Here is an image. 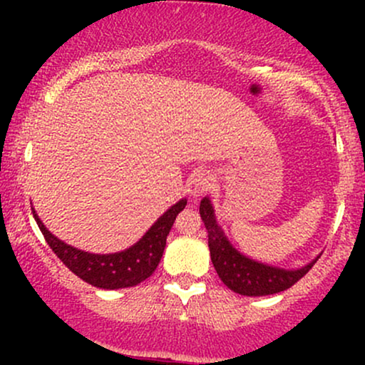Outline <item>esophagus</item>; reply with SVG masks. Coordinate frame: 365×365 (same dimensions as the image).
<instances>
[{
  "mask_svg": "<svg viewBox=\"0 0 365 365\" xmlns=\"http://www.w3.org/2000/svg\"><path fill=\"white\" fill-rule=\"evenodd\" d=\"M212 187V175L207 170H197L190 175V178L187 180V192L194 199L197 197L207 194V190H211Z\"/></svg>",
  "mask_w": 365,
  "mask_h": 365,
  "instance_id": "esophagus-1",
  "label": "esophagus"
}]
</instances>
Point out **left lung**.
Returning <instances> with one entry per match:
<instances>
[{"label":"left lung","instance_id":"8db88e82","mask_svg":"<svg viewBox=\"0 0 365 365\" xmlns=\"http://www.w3.org/2000/svg\"><path fill=\"white\" fill-rule=\"evenodd\" d=\"M200 217L207 230V244L211 252V261L217 276L226 287L235 293L247 297L273 295L288 290L300 278L309 273V269L316 264L319 255L314 261L297 269H284V267L271 266L250 259L237 250L225 235L223 228L217 225L215 207L209 197L200 200Z\"/></svg>","mask_w":365,"mask_h":365}]
</instances>
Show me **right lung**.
<instances>
[{"label": "right lung", "mask_w": 365, "mask_h": 365, "mask_svg": "<svg viewBox=\"0 0 365 365\" xmlns=\"http://www.w3.org/2000/svg\"><path fill=\"white\" fill-rule=\"evenodd\" d=\"M185 206L187 199H180L165 215L158 217L156 223L150 226L137 244L115 254H91L75 249L46 228L34 207L32 215L48 245L73 274L92 287L103 290H118V288L135 287L154 273L165 252L166 237L175 223V217Z\"/></svg>", "instance_id": "right-lung-1"}]
</instances>
